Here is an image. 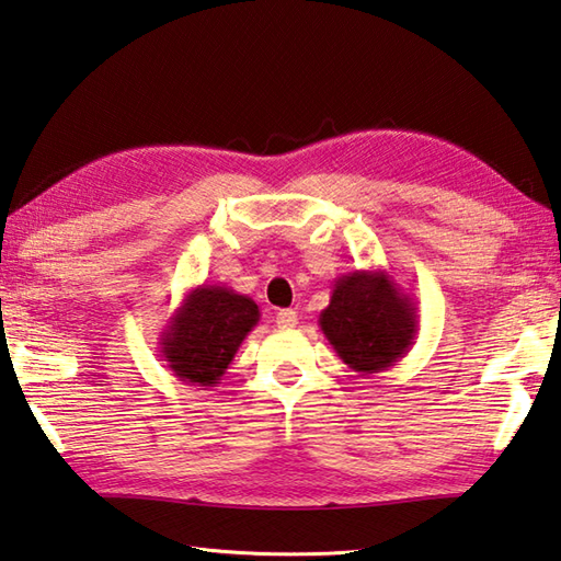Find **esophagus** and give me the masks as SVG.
<instances>
[{"mask_svg": "<svg viewBox=\"0 0 561 561\" xmlns=\"http://www.w3.org/2000/svg\"><path fill=\"white\" fill-rule=\"evenodd\" d=\"M274 319H277L279 329H294V325H297V321H299V313L294 309H279Z\"/></svg>", "mask_w": 561, "mask_h": 561, "instance_id": "esophagus-1", "label": "esophagus"}]
</instances>
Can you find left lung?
Returning a JSON list of instances; mask_svg holds the SVG:
<instances>
[{
    "mask_svg": "<svg viewBox=\"0 0 561 561\" xmlns=\"http://www.w3.org/2000/svg\"><path fill=\"white\" fill-rule=\"evenodd\" d=\"M319 325L339 358L360 375L392 368L420 331L414 299L385 270L341 274Z\"/></svg>",
    "mask_w": 561,
    "mask_h": 561,
    "instance_id": "8db88e82",
    "label": "left lung"
}]
</instances>
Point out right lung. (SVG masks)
<instances>
[{
    "instance_id": "add662e5",
    "label": "right lung",
    "mask_w": 561,
    "mask_h": 561,
    "mask_svg": "<svg viewBox=\"0 0 561 561\" xmlns=\"http://www.w3.org/2000/svg\"><path fill=\"white\" fill-rule=\"evenodd\" d=\"M260 321V307L245 294L198 284L183 294L161 331L159 353L186 385L213 387L226 375L242 341Z\"/></svg>"
}]
</instances>
